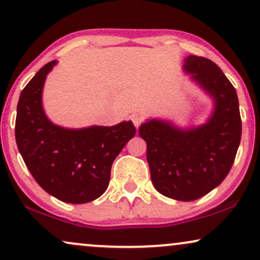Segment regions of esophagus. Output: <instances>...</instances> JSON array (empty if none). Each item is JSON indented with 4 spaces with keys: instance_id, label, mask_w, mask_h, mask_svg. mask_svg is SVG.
<instances>
[{
    "instance_id": "1",
    "label": "esophagus",
    "mask_w": 260,
    "mask_h": 260,
    "mask_svg": "<svg viewBox=\"0 0 260 260\" xmlns=\"http://www.w3.org/2000/svg\"><path fill=\"white\" fill-rule=\"evenodd\" d=\"M131 120H133L134 125L136 126V127H138V126L141 125V123L143 122V118H142L140 115H134L133 117H131Z\"/></svg>"
}]
</instances>
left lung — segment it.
<instances>
[{
	"label": "left lung",
	"instance_id": "1",
	"mask_svg": "<svg viewBox=\"0 0 260 260\" xmlns=\"http://www.w3.org/2000/svg\"><path fill=\"white\" fill-rule=\"evenodd\" d=\"M183 72L212 99L208 118L187 127L150 118L138 134L147 142L155 189L174 200L193 201L225 180L240 144L241 119L236 88L212 60L188 55Z\"/></svg>",
	"mask_w": 260,
	"mask_h": 260
}]
</instances>
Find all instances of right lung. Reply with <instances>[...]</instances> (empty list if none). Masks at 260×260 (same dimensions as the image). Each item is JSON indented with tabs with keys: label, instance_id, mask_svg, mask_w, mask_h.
Returning <instances> with one entry per match:
<instances>
[{
	"label": "right lung",
	"instance_id": "add662e5",
	"mask_svg": "<svg viewBox=\"0 0 260 260\" xmlns=\"http://www.w3.org/2000/svg\"><path fill=\"white\" fill-rule=\"evenodd\" d=\"M58 61L40 69L20 94L15 122L19 151L42 189L67 204H86L108 189L115 158L135 136L131 120L71 129L46 115L42 91Z\"/></svg>",
	"mask_w": 260,
	"mask_h": 260
}]
</instances>
